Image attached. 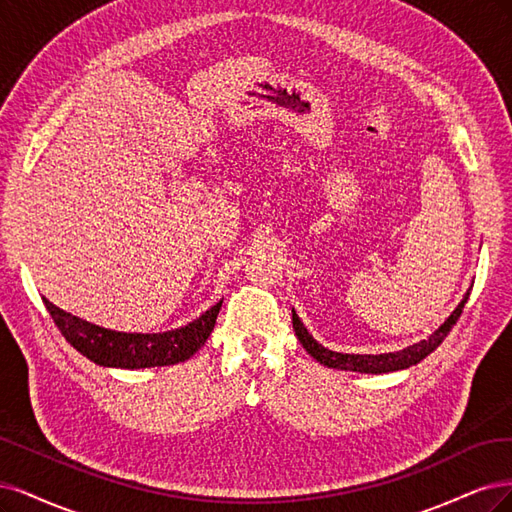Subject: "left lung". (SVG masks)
<instances>
[{
    "mask_svg": "<svg viewBox=\"0 0 512 512\" xmlns=\"http://www.w3.org/2000/svg\"><path fill=\"white\" fill-rule=\"evenodd\" d=\"M468 295H464V300L453 310V315L444 321L436 332L427 338L421 340L417 344L408 346L404 351L398 353H383V355H346V353H336L329 351L325 346H321L315 338H312L306 327L302 325L300 317L295 315L293 310V329L295 336L300 338L302 346L308 351V355L315 357L319 364L327 366V368H336V370H351V372H366V374H383V372H395V370H404L419 364L421 359H425L432 351H436L438 346L442 344V340L447 338V334L453 329V325L457 323V319L461 317V310H464V304L468 302Z\"/></svg>",
    "mask_w": 512,
    "mask_h": 512,
    "instance_id": "obj_1",
    "label": "left lung"
}]
</instances>
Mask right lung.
Listing matches in <instances>:
<instances>
[{
    "label": "right lung",
    "instance_id": "1",
    "mask_svg": "<svg viewBox=\"0 0 512 512\" xmlns=\"http://www.w3.org/2000/svg\"><path fill=\"white\" fill-rule=\"evenodd\" d=\"M42 302L46 310L51 312L61 336L80 355H85L100 366L127 370L174 366L178 361H187L208 340L223 304L221 300L197 321L166 334H123L82 321L70 315V312L57 308L46 298H42Z\"/></svg>",
    "mask_w": 512,
    "mask_h": 512
}]
</instances>
